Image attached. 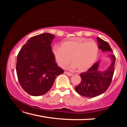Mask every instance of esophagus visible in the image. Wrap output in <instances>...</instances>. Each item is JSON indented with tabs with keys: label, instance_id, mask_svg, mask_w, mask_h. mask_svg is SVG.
I'll use <instances>...</instances> for the list:
<instances>
[{
	"label": "esophagus",
	"instance_id": "34e87169",
	"mask_svg": "<svg viewBox=\"0 0 127 127\" xmlns=\"http://www.w3.org/2000/svg\"><path fill=\"white\" fill-rule=\"evenodd\" d=\"M64 73H65L66 75H67V76H73V74H72V73H69V72H65Z\"/></svg>",
	"mask_w": 127,
	"mask_h": 127
}]
</instances>
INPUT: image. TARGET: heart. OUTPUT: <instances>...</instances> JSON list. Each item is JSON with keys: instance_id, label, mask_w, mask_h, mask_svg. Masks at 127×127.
Masks as SVG:
<instances>
[{"instance_id": "b5f03b06", "label": "heart", "mask_w": 127, "mask_h": 127, "mask_svg": "<svg viewBox=\"0 0 127 127\" xmlns=\"http://www.w3.org/2000/svg\"><path fill=\"white\" fill-rule=\"evenodd\" d=\"M52 51L56 61L61 67L64 68L71 61L73 63L70 66L71 69L77 68L79 72H85L95 63L98 47L93 40L77 38L65 41L62 43L61 47H54Z\"/></svg>"}]
</instances>
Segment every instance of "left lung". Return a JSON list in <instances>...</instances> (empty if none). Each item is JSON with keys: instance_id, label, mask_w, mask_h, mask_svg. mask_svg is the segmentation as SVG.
Wrapping results in <instances>:
<instances>
[{"instance_id": "obj_1", "label": "left lung", "mask_w": 127, "mask_h": 127, "mask_svg": "<svg viewBox=\"0 0 127 127\" xmlns=\"http://www.w3.org/2000/svg\"><path fill=\"white\" fill-rule=\"evenodd\" d=\"M98 49L103 53L113 50L107 42L100 37H97ZM111 60L110 66L106 70L101 71L98 69L100 61L96 62L87 72L79 74L80 84L75 87L77 93L86 97H94L99 96L106 91L112 81L114 72L115 57L111 54L108 55Z\"/></svg>"}]
</instances>
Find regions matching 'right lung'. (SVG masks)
<instances>
[{"label": "right lung", "mask_w": 127, "mask_h": 127, "mask_svg": "<svg viewBox=\"0 0 127 127\" xmlns=\"http://www.w3.org/2000/svg\"><path fill=\"white\" fill-rule=\"evenodd\" d=\"M55 36L43 33L31 37L17 55L16 72L21 87L30 95L48 92L64 70L58 66L51 44Z\"/></svg>", "instance_id": "right-lung-1"}]
</instances>
